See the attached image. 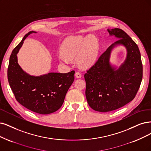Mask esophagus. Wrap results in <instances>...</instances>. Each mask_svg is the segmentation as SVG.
I'll return each mask as SVG.
<instances>
[{
	"label": "esophagus",
	"mask_w": 151,
	"mask_h": 151,
	"mask_svg": "<svg viewBox=\"0 0 151 151\" xmlns=\"http://www.w3.org/2000/svg\"><path fill=\"white\" fill-rule=\"evenodd\" d=\"M75 75L76 78H81V77L82 76L81 74L80 73V72H79V71H76V72L75 73Z\"/></svg>",
	"instance_id": "34e87169"
}]
</instances>
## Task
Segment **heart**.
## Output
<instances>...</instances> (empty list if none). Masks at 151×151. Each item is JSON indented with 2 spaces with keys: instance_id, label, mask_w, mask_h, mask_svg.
<instances>
[{
  "instance_id": "obj_1",
  "label": "heart",
  "mask_w": 151,
  "mask_h": 151,
  "mask_svg": "<svg viewBox=\"0 0 151 151\" xmlns=\"http://www.w3.org/2000/svg\"><path fill=\"white\" fill-rule=\"evenodd\" d=\"M99 45L96 38L90 36H73L66 38L61 46L60 61L68 63L70 58L77 57V63L82 68L91 66L97 59Z\"/></svg>"
}]
</instances>
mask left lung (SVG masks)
<instances>
[{
    "mask_svg": "<svg viewBox=\"0 0 151 151\" xmlns=\"http://www.w3.org/2000/svg\"><path fill=\"white\" fill-rule=\"evenodd\" d=\"M118 40L109 46L85 74L86 98L89 106L99 112H108L124 106L135 98L142 79V64L137 44L120 29L108 30ZM123 44L128 55L125 63L117 70L109 58L112 48Z\"/></svg>",
    "mask_w": 151,
    "mask_h": 151,
    "instance_id": "obj_1",
    "label": "left lung"
}]
</instances>
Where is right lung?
Returning <instances> with one entry per match:
<instances>
[{"label": "right lung", "instance_id": "add662e5", "mask_svg": "<svg viewBox=\"0 0 151 151\" xmlns=\"http://www.w3.org/2000/svg\"><path fill=\"white\" fill-rule=\"evenodd\" d=\"M30 31L24 37L10 55L7 70L10 86L20 104L33 112L48 114L55 112L62 106L66 94L75 80V71L66 73H49L33 76L22 70L17 63L19 49Z\"/></svg>", "mask_w": 151, "mask_h": 151}]
</instances>
